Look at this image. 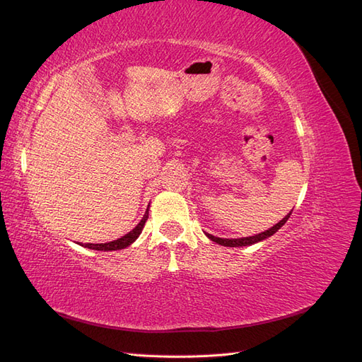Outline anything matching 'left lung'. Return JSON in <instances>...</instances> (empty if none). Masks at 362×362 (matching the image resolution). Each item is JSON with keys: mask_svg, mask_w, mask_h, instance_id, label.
Here are the masks:
<instances>
[{"mask_svg": "<svg viewBox=\"0 0 362 362\" xmlns=\"http://www.w3.org/2000/svg\"><path fill=\"white\" fill-rule=\"evenodd\" d=\"M291 216V211L282 218L281 222H278L276 225H273L270 229H267V231H264V233H261V234H257V235H252V237H243V238H221V237H214V235H211V234H206V237L211 240V242H216L217 245H222V246H228V247H238V246H250V245H254V243H258V242H261V240H266L267 237H270V235H273L275 234L278 229L282 226V225H286V222L288 221V217Z\"/></svg>", "mask_w": 362, "mask_h": 362, "instance_id": "8db88e82", "label": "left lung"}]
</instances>
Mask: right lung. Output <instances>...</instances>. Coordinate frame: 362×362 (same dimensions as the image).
<instances>
[{
  "mask_svg": "<svg viewBox=\"0 0 362 362\" xmlns=\"http://www.w3.org/2000/svg\"><path fill=\"white\" fill-rule=\"evenodd\" d=\"M148 208H149V205H148ZM148 214H149V211L146 210L144 218H141V221L137 223V226L133 229V231H129L128 234H125L124 237H120V238H117V240H113V242H110V243H96V245H93V243H84V245H81V246L89 247V249H95V250H104V252H105V250H119V249H124V247L129 246L131 243H134V240L140 235L141 229H144V226H145V222L148 221Z\"/></svg>",
  "mask_w": 362,
  "mask_h": 362,
  "instance_id": "obj_1",
  "label": "right lung"
}]
</instances>
